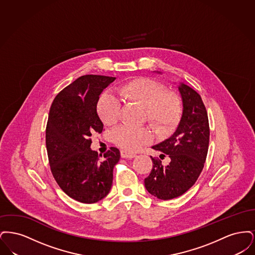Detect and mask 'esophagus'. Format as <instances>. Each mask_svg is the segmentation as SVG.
I'll list each match as a JSON object with an SVG mask.
<instances>
[{
    "label": "esophagus",
    "instance_id": "obj_1",
    "mask_svg": "<svg viewBox=\"0 0 255 255\" xmlns=\"http://www.w3.org/2000/svg\"><path fill=\"white\" fill-rule=\"evenodd\" d=\"M121 155H122V158H132L135 157V154L131 153L129 151H126V150H122L121 151Z\"/></svg>",
    "mask_w": 255,
    "mask_h": 255
}]
</instances>
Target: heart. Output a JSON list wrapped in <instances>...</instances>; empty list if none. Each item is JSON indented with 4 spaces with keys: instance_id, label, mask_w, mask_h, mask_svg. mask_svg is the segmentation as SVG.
Listing matches in <instances>:
<instances>
[{
    "instance_id": "1",
    "label": "heart",
    "mask_w": 255,
    "mask_h": 255,
    "mask_svg": "<svg viewBox=\"0 0 255 255\" xmlns=\"http://www.w3.org/2000/svg\"><path fill=\"white\" fill-rule=\"evenodd\" d=\"M122 99L144 108V119L159 136H167L180 122L182 103L179 97L157 81L139 77L119 87ZM97 114L102 122L113 126L119 122L122 106L117 97L105 93L97 102ZM114 142L129 151H135L152 140V133L145 127L122 125L113 133Z\"/></svg>"
}]
</instances>
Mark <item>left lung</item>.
Wrapping results in <instances>:
<instances>
[{"instance_id": "1", "label": "left lung", "mask_w": 255, "mask_h": 255, "mask_svg": "<svg viewBox=\"0 0 255 255\" xmlns=\"http://www.w3.org/2000/svg\"><path fill=\"white\" fill-rule=\"evenodd\" d=\"M182 119L169 138L152 148L169 156L163 166L160 159L152 158L153 167L144 179L147 191L160 200H171L185 193L198 180L204 168L209 144V123L201 96L181 83ZM161 154V155H163Z\"/></svg>"}]
</instances>
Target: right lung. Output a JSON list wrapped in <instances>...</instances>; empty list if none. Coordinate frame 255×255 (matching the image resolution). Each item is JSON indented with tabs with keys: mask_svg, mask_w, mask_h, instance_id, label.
<instances>
[{
	"mask_svg": "<svg viewBox=\"0 0 255 255\" xmlns=\"http://www.w3.org/2000/svg\"><path fill=\"white\" fill-rule=\"evenodd\" d=\"M115 79L83 75L64 88L49 109L46 145L52 176L66 194L83 204L108 195L113 170L121 158L116 147L103 157L91 149L92 134L103 131L97 112L99 96Z\"/></svg>",
	"mask_w": 255,
	"mask_h": 255,
	"instance_id": "right-lung-1",
	"label": "right lung"
}]
</instances>
